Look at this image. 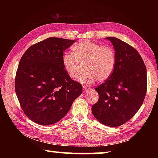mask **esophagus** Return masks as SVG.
I'll return each instance as SVG.
<instances>
[{"instance_id":"obj_1","label":"esophagus","mask_w":158,"mask_h":158,"mask_svg":"<svg viewBox=\"0 0 158 158\" xmlns=\"http://www.w3.org/2000/svg\"><path fill=\"white\" fill-rule=\"evenodd\" d=\"M89 90H90L89 88H87V87H84V90H84V92H88V91H89Z\"/></svg>"}]
</instances>
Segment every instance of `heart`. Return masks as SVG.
I'll return each mask as SVG.
<instances>
[{
	"instance_id": "1",
	"label": "heart",
	"mask_w": 158,
	"mask_h": 158,
	"mask_svg": "<svg viewBox=\"0 0 158 158\" xmlns=\"http://www.w3.org/2000/svg\"><path fill=\"white\" fill-rule=\"evenodd\" d=\"M73 54L65 53L62 56L63 68L72 79H76L81 66L85 73L79 77L84 85L93 84L96 80L105 81L113 74L116 54L113 47L91 41H83L73 47Z\"/></svg>"
}]
</instances>
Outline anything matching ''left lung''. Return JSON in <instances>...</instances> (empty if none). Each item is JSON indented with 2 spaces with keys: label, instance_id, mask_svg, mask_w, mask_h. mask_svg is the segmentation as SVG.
Here are the masks:
<instances>
[{
  "label": "left lung",
  "instance_id": "left-lung-1",
  "mask_svg": "<svg viewBox=\"0 0 158 158\" xmlns=\"http://www.w3.org/2000/svg\"><path fill=\"white\" fill-rule=\"evenodd\" d=\"M116 54L113 74L95 88L99 100L92 106L102 124L117 127L125 123L140 109L147 89L146 68L139 53L116 37H108Z\"/></svg>",
  "mask_w": 158,
  "mask_h": 158
}]
</instances>
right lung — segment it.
Listing matches in <instances>:
<instances>
[{
  "mask_svg": "<svg viewBox=\"0 0 158 158\" xmlns=\"http://www.w3.org/2000/svg\"><path fill=\"white\" fill-rule=\"evenodd\" d=\"M74 40L49 37L23 53L15 77V91L23 112L42 125L56 123L81 94L82 85L72 79L62 65L63 52Z\"/></svg>",
  "mask_w": 158,
  "mask_h": 158,
  "instance_id": "right-lung-1",
  "label": "right lung"
}]
</instances>
